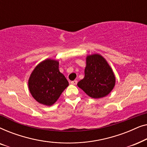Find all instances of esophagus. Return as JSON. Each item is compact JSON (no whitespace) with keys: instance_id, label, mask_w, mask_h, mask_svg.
<instances>
[{"instance_id":"obj_1","label":"esophagus","mask_w":147,"mask_h":147,"mask_svg":"<svg viewBox=\"0 0 147 147\" xmlns=\"http://www.w3.org/2000/svg\"><path fill=\"white\" fill-rule=\"evenodd\" d=\"M71 84H73V85H76V84H78V81L77 80H74V81H72L71 82Z\"/></svg>"}]
</instances>
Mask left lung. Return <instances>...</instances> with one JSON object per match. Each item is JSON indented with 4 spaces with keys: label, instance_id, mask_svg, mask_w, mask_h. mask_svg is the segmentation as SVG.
Here are the masks:
<instances>
[{
    "label": "left lung",
    "instance_id": "1",
    "mask_svg": "<svg viewBox=\"0 0 147 147\" xmlns=\"http://www.w3.org/2000/svg\"><path fill=\"white\" fill-rule=\"evenodd\" d=\"M84 79L78 86L92 98L105 97L113 90L116 78L112 69L106 60L99 54L86 57V67Z\"/></svg>",
    "mask_w": 147,
    "mask_h": 147
}]
</instances>
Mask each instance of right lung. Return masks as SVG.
I'll list each match as a JSON object with an SVG mask.
<instances>
[{
    "instance_id": "right-lung-1",
    "label": "right lung",
    "mask_w": 147,
    "mask_h": 147,
    "mask_svg": "<svg viewBox=\"0 0 147 147\" xmlns=\"http://www.w3.org/2000/svg\"><path fill=\"white\" fill-rule=\"evenodd\" d=\"M30 93L36 101L45 106H51L69 86L68 81L59 71V61L47 59L36 66L30 76Z\"/></svg>"
}]
</instances>
